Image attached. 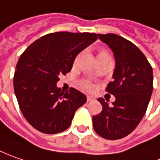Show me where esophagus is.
Returning <instances> with one entry per match:
<instances>
[{
  "label": "esophagus",
  "instance_id": "1",
  "mask_svg": "<svg viewBox=\"0 0 160 160\" xmlns=\"http://www.w3.org/2000/svg\"><path fill=\"white\" fill-rule=\"evenodd\" d=\"M93 100H94V98L92 97H90V96H88V97H87V101H88V102H91V101H93Z\"/></svg>",
  "mask_w": 160,
  "mask_h": 160
}]
</instances>
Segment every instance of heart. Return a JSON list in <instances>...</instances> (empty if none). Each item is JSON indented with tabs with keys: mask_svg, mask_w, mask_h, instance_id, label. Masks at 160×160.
I'll list each match as a JSON object with an SVG mask.
<instances>
[{
	"mask_svg": "<svg viewBox=\"0 0 160 160\" xmlns=\"http://www.w3.org/2000/svg\"><path fill=\"white\" fill-rule=\"evenodd\" d=\"M97 62H104V61H109V60H112V57L110 55V53L108 52L107 49L103 48H98L97 50ZM81 87L86 89V90L90 91L93 89V85L92 83L88 81V80H84L81 82Z\"/></svg>",
	"mask_w": 160,
	"mask_h": 160,
	"instance_id": "b5f03b06",
	"label": "heart"
}]
</instances>
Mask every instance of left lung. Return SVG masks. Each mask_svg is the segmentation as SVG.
Listing matches in <instances>:
<instances>
[{
    "label": "left lung",
    "instance_id": "obj_1",
    "mask_svg": "<svg viewBox=\"0 0 160 160\" xmlns=\"http://www.w3.org/2000/svg\"><path fill=\"white\" fill-rule=\"evenodd\" d=\"M98 38L114 55L113 80L106 91L116 99L109 105L103 98H98L102 110L93 116V128L102 138L117 140L133 132L144 116L153 89V72L145 56L134 43L114 33L98 34Z\"/></svg>",
    "mask_w": 160,
    "mask_h": 160
}]
</instances>
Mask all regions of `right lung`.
<instances>
[{
  "label": "right lung",
  "mask_w": 160,
  "mask_h": 160,
  "mask_svg": "<svg viewBox=\"0 0 160 160\" xmlns=\"http://www.w3.org/2000/svg\"><path fill=\"white\" fill-rule=\"evenodd\" d=\"M97 40L96 33L58 32L42 36L20 56L14 91L20 110L38 131L53 135L67 129L87 97L71 88L57 87L58 76L71 72L75 58Z\"/></svg>",
  "instance_id": "right-lung-1"
}]
</instances>
